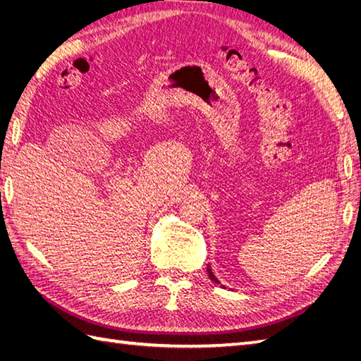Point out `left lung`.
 <instances>
[{
	"instance_id": "left-lung-1",
	"label": "left lung",
	"mask_w": 361,
	"mask_h": 361,
	"mask_svg": "<svg viewBox=\"0 0 361 361\" xmlns=\"http://www.w3.org/2000/svg\"><path fill=\"white\" fill-rule=\"evenodd\" d=\"M208 274H209V278H211V281H214V282H216V283H220L219 282V279L216 278V276H214V273H212V270H211V268L208 267ZM221 287H224L225 288V286H221Z\"/></svg>"
}]
</instances>
